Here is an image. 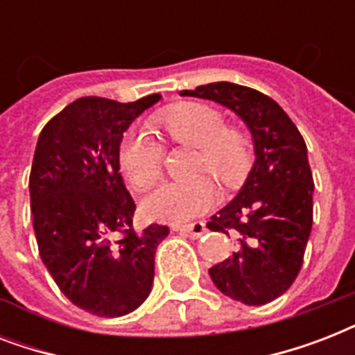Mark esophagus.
<instances>
[{"label": "esophagus", "mask_w": 355, "mask_h": 355, "mask_svg": "<svg viewBox=\"0 0 355 355\" xmlns=\"http://www.w3.org/2000/svg\"><path fill=\"white\" fill-rule=\"evenodd\" d=\"M173 230H175V232H186L193 237V239H199V237L206 232V225L205 223H191V225H173Z\"/></svg>", "instance_id": "esophagus-1"}]
</instances>
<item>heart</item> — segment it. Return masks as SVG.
<instances>
[{
  "label": "heart",
  "mask_w": 355,
  "mask_h": 355,
  "mask_svg": "<svg viewBox=\"0 0 355 355\" xmlns=\"http://www.w3.org/2000/svg\"><path fill=\"white\" fill-rule=\"evenodd\" d=\"M153 127L177 144L199 149L193 171H208L225 184L241 180L250 166L248 138L227 123L216 108L202 103H180L153 118ZM119 167L128 182L149 188L162 171V149L144 130H132L123 139ZM217 189L208 177L164 182L144 200V214L153 221L188 223L216 205Z\"/></svg>",
  "instance_id": "obj_1"
}]
</instances>
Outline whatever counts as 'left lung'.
I'll use <instances>...</instances> for the list:
<instances>
[{"label": "left lung", "mask_w": 355, "mask_h": 355, "mask_svg": "<svg viewBox=\"0 0 355 355\" xmlns=\"http://www.w3.org/2000/svg\"><path fill=\"white\" fill-rule=\"evenodd\" d=\"M182 96L210 99L245 121L254 166L239 193L206 227L237 239L236 252L208 272L223 295L261 306L291 287L300 272L313 225V175L308 147L284 108L261 92L210 83Z\"/></svg>", "instance_id": "1"}]
</instances>
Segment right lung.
<instances>
[{
    "instance_id": "1",
    "label": "right lung",
    "mask_w": 355,
    "mask_h": 355,
    "mask_svg": "<svg viewBox=\"0 0 355 355\" xmlns=\"http://www.w3.org/2000/svg\"><path fill=\"white\" fill-rule=\"evenodd\" d=\"M160 101L80 97L42 128L29 177L38 252L68 300L97 317L144 304L155 278L164 225L136 232V205L119 173L128 125Z\"/></svg>"
}]
</instances>
